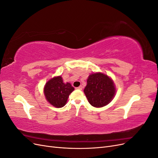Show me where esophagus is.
<instances>
[{"label":"esophagus","mask_w":158,"mask_h":158,"mask_svg":"<svg viewBox=\"0 0 158 158\" xmlns=\"http://www.w3.org/2000/svg\"><path fill=\"white\" fill-rule=\"evenodd\" d=\"M82 88H83V86L82 85H80L79 87H78V88H76V89H80V90H82Z\"/></svg>","instance_id":"obj_1"}]
</instances>
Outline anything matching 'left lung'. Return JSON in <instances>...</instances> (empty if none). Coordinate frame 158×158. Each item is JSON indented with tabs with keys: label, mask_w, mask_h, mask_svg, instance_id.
<instances>
[{
	"label": "left lung",
	"mask_w": 158,
	"mask_h": 158,
	"mask_svg": "<svg viewBox=\"0 0 158 158\" xmlns=\"http://www.w3.org/2000/svg\"><path fill=\"white\" fill-rule=\"evenodd\" d=\"M84 92L92 106L102 107L111 102L116 89L113 80L107 75L99 73L89 76Z\"/></svg>",
	"instance_id": "1"
}]
</instances>
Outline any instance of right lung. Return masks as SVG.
<instances>
[{
    "instance_id": "add662e5",
    "label": "right lung",
    "mask_w": 158,
    "mask_h": 158,
    "mask_svg": "<svg viewBox=\"0 0 158 158\" xmlns=\"http://www.w3.org/2000/svg\"><path fill=\"white\" fill-rule=\"evenodd\" d=\"M74 88L70 83L64 84L61 76L54 77L48 81L44 88L47 102L56 107H63L67 102L69 95Z\"/></svg>"
}]
</instances>
